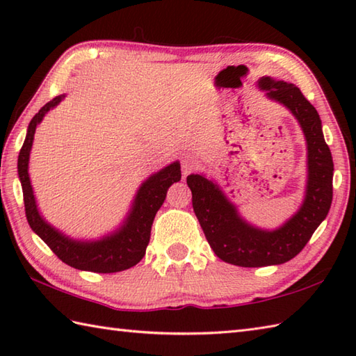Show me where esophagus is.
<instances>
[{
	"instance_id": "esophagus-1",
	"label": "esophagus",
	"mask_w": 356,
	"mask_h": 356,
	"mask_svg": "<svg viewBox=\"0 0 356 356\" xmlns=\"http://www.w3.org/2000/svg\"><path fill=\"white\" fill-rule=\"evenodd\" d=\"M199 166V159L195 156H185L182 161V172L184 176H188V174L193 172L195 168Z\"/></svg>"
}]
</instances>
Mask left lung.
Here are the masks:
<instances>
[{
	"label": "left lung",
	"instance_id": "obj_1",
	"mask_svg": "<svg viewBox=\"0 0 356 356\" xmlns=\"http://www.w3.org/2000/svg\"><path fill=\"white\" fill-rule=\"evenodd\" d=\"M259 86L266 90L270 99L282 102L292 111L306 136L309 182L305 203L298 213L277 231L257 229L241 220L236 208L211 180L199 174L186 177V184L193 193L194 213L209 246L218 259L241 268L282 264L300 254L326 218L334 193V161L314 105L298 87L284 81L261 78Z\"/></svg>",
	"mask_w": 356,
	"mask_h": 356
}]
</instances>
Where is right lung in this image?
Returning a JSON list of instances; mask_svg holds the SVG:
<instances>
[{"mask_svg": "<svg viewBox=\"0 0 356 356\" xmlns=\"http://www.w3.org/2000/svg\"><path fill=\"white\" fill-rule=\"evenodd\" d=\"M59 101H61V96L45 104L30 120L26 140L22 143L18 156V174L22 195H24L27 222L30 228L51 249L53 254L74 269L97 272V274H111V272L130 269L145 255L154 216L159 208L162 207L168 188L174 182H179L182 177L180 165L174 162L162 171L153 174L145 184H142L138 195H136L131 214L128 216L125 225L115 236H110L101 241H93V243H84V241H74L69 237H64L61 232L45 223L38 213L27 172L29 154L33 143L36 125L41 122L45 113L55 107Z\"/></svg>", "mask_w": 356, "mask_h": 356, "instance_id": "1", "label": "right lung"}]
</instances>
